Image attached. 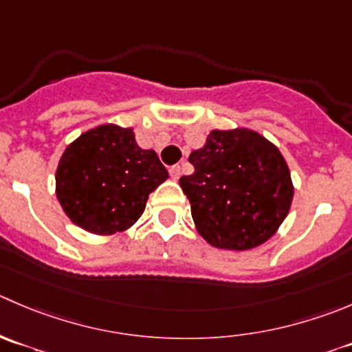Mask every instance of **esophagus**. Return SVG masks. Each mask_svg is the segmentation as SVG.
Masks as SVG:
<instances>
[{"mask_svg": "<svg viewBox=\"0 0 352 352\" xmlns=\"http://www.w3.org/2000/svg\"><path fill=\"white\" fill-rule=\"evenodd\" d=\"M180 166L179 165H173L172 168H170V177H172L173 180H179L180 179Z\"/></svg>", "mask_w": 352, "mask_h": 352, "instance_id": "esophagus-1", "label": "esophagus"}]
</instances>
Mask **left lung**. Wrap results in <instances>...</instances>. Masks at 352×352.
Listing matches in <instances>:
<instances>
[{
  "label": "left lung",
  "mask_w": 352,
  "mask_h": 352,
  "mask_svg": "<svg viewBox=\"0 0 352 352\" xmlns=\"http://www.w3.org/2000/svg\"><path fill=\"white\" fill-rule=\"evenodd\" d=\"M179 180L194 225L213 248L249 251L270 241L291 210L294 184L280 149L245 127L208 134Z\"/></svg>",
  "instance_id": "left-lung-1"
}]
</instances>
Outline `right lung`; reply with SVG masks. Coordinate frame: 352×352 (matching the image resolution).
Here are the masks:
<instances>
[{
  "label": "right lung",
  "instance_id": "right-lung-1",
  "mask_svg": "<svg viewBox=\"0 0 352 352\" xmlns=\"http://www.w3.org/2000/svg\"><path fill=\"white\" fill-rule=\"evenodd\" d=\"M168 172L155 149H142L132 127L101 124L65 148L54 190L72 223L108 237L129 230Z\"/></svg>",
  "mask_w": 352,
  "mask_h": 352
}]
</instances>
